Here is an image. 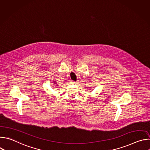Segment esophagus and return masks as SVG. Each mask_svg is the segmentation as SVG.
Instances as JSON below:
<instances>
[{
    "label": "esophagus",
    "instance_id": "obj_1",
    "mask_svg": "<svg viewBox=\"0 0 150 150\" xmlns=\"http://www.w3.org/2000/svg\"><path fill=\"white\" fill-rule=\"evenodd\" d=\"M70 83H71V84H76V82L75 81H70Z\"/></svg>",
    "mask_w": 150,
    "mask_h": 150
}]
</instances>
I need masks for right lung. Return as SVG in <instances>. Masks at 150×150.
Wrapping results in <instances>:
<instances>
[{
    "label": "right lung",
    "instance_id": "add662e5",
    "mask_svg": "<svg viewBox=\"0 0 150 150\" xmlns=\"http://www.w3.org/2000/svg\"><path fill=\"white\" fill-rule=\"evenodd\" d=\"M54 84H56V82H55V81H54Z\"/></svg>",
    "mask_w": 150,
    "mask_h": 150
}]
</instances>
